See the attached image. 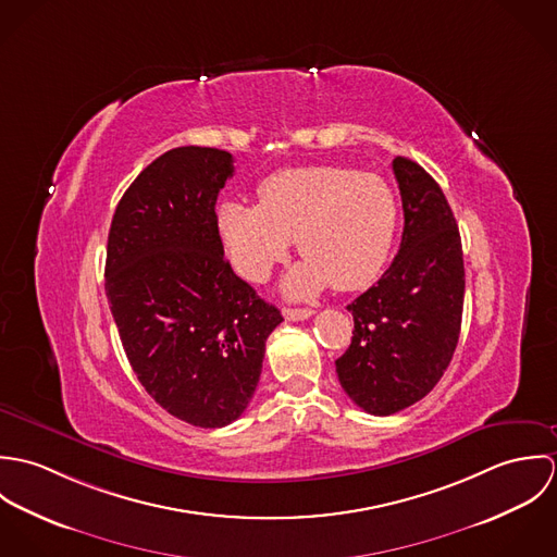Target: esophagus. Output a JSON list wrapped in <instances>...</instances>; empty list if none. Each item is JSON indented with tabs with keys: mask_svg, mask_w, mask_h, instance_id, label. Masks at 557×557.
<instances>
[{
	"mask_svg": "<svg viewBox=\"0 0 557 557\" xmlns=\"http://www.w3.org/2000/svg\"><path fill=\"white\" fill-rule=\"evenodd\" d=\"M283 315L289 321H302V319L313 318V311L311 309H285Z\"/></svg>",
	"mask_w": 557,
	"mask_h": 557,
	"instance_id": "34e87169",
	"label": "esophagus"
}]
</instances>
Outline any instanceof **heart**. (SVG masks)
<instances>
[{"label":"heart","instance_id":"1","mask_svg":"<svg viewBox=\"0 0 557 557\" xmlns=\"http://www.w3.org/2000/svg\"><path fill=\"white\" fill-rule=\"evenodd\" d=\"M216 225L234 268L265 281L292 239L307 259L285 281L289 296L309 298L332 283L338 292L367 287L384 268L397 225L388 184L375 173L334 164L292 166L268 175L257 206L223 201Z\"/></svg>","mask_w":557,"mask_h":557}]
</instances>
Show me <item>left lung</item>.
I'll return each instance as SVG.
<instances>
[{
	"mask_svg": "<svg viewBox=\"0 0 557 557\" xmlns=\"http://www.w3.org/2000/svg\"><path fill=\"white\" fill-rule=\"evenodd\" d=\"M393 171L403 201V238L384 276L358 296L349 349L336 375L358 407L391 416L426 397L459 343L466 270L455 214L440 184L413 160Z\"/></svg>",
	"mask_w": 557,
	"mask_h": 557,
	"instance_id": "obj_1",
	"label": "left lung"
}]
</instances>
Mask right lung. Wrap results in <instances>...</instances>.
Returning a JSON list of instances; mask_svg holds the SVG:
<instances>
[{
    "label": "right lung",
    "instance_id": "obj_1",
    "mask_svg": "<svg viewBox=\"0 0 557 557\" xmlns=\"http://www.w3.org/2000/svg\"><path fill=\"white\" fill-rule=\"evenodd\" d=\"M232 175L225 150L164 152L120 199L107 242L104 289L137 380L201 429L238 420L283 321L225 259L216 199Z\"/></svg>",
    "mask_w": 557,
    "mask_h": 557
}]
</instances>
